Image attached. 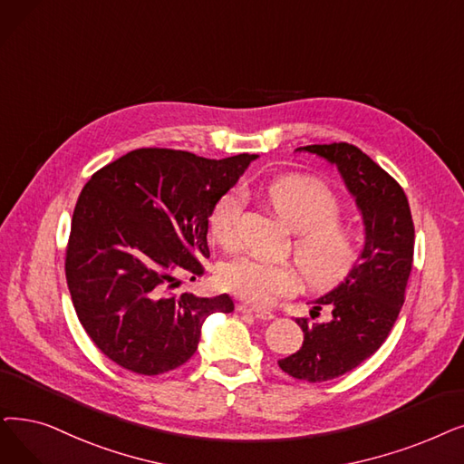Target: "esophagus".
Here are the masks:
<instances>
[{"label":"esophagus","instance_id":"1","mask_svg":"<svg viewBox=\"0 0 464 464\" xmlns=\"http://www.w3.org/2000/svg\"><path fill=\"white\" fill-rule=\"evenodd\" d=\"M237 311L243 313V314H252L256 320H271V318H273V313L257 311V309H252V307H248V305H237Z\"/></svg>","mask_w":464,"mask_h":464}]
</instances>
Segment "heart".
I'll use <instances>...</instances> for the list:
<instances>
[{"instance_id": "obj_1", "label": "heart", "mask_w": 464, "mask_h": 464, "mask_svg": "<svg viewBox=\"0 0 464 464\" xmlns=\"http://www.w3.org/2000/svg\"><path fill=\"white\" fill-rule=\"evenodd\" d=\"M269 207L295 231L292 245L301 276L313 288H328L343 280L360 257L356 235L341 226L343 205L318 179L305 176L276 178L261 189ZM243 189H229L212 207L208 226L219 245L231 246L238 238L245 212ZM221 286L254 307H269L295 292L299 276L294 267L269 264L252 256H238L219 267Z\"/></svg>"}]
</instances>
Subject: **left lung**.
Segmentation results:
<instances>
[{"label":"left lung","mask_w":464,"mask_h":464,"mask_svg":"<svg viewBox=\"0 0 464 464\" xmlns=\"http://www.w3.org/2000/svg\"><path fill=\"white\" fill-rule=\"evenodd\" d=\"M297 150L337 167L366 226V243L354 269L339 286L314 301L313 309L328 305L332 318H297L304 345L278 360L285 373L322 382L354 370L385 343L406 299L415 229L404 189L364 151L347 142Z\"/></svg>","instance_id":"1"}]
</instances>
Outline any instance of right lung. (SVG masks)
Returning a JSON list of instances; mask_svg holds the SVG:
<instances>
[{"instance_id":"add662e5","label":"right lung","mask_w":464,"mask_h":464,"mask_svg":"<svg viewBox=\"0 0 464 464\" xmlns=\"http://www.w3.org/2000/svg\"><path fill=\"white\" fill-rule=\"evenodd\" d=\"M257 155L205 159L134 150L91 176L72 218L66 280L79 322L117 366L140 375L176 370L195 354L227 294H176V273L200 276L216 200Z\"/></svg>"}]
</instances>
